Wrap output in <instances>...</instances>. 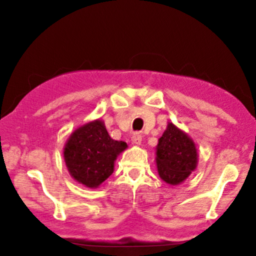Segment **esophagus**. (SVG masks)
<instances>
[{"label":"esophagus","instance_id":"obj_1","mask_svg":"<svg viewBox=\"0 0 256 256\" xmlns=\"http://www.w3.org/2000/svg\"><path fill=\"white\" fill-rule=\"evenodd\" d=\"M142 138L143 134H140V132H136V134H134V136L131 137V140L134 144H140V143H142Z\"/></svg>","mask_w":256,"mask_h":256}]
</instances>
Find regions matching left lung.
<instances>
[{
	"label": "left lung",
	"mask_w": 256,
	"mask_h": 256,
	"mask_svg": "<svg viewBox=\"0 0 256 256\" xmlns=\"http://www.w3.org/2000/svg\"><path fill=\"white\" fill-rule=\"evenodd\" d=\"M158 174L167 184L185 180L198 165V152L186 134L168 122L156 146Z\"/></svg>",
	"instance_id": "left-lung-1"
}]
</instances>
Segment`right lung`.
<instances>
[{"label":"right lung","instance_id":"right-lung-1","mask_svg":"<svg viewBox=\"0 0 256 256\" xmlns=\"http://www.w3.org/2000/svg\"><path fill=\"white\" fill-rule=\"evenodd\" d=\"M122 140H112L101 120L76 130L64 146L67 168L78 183L98 188L113 173L114 161L126 148Z\"/></svg>","mask_w":256,"mask_h":256}]
</instances>
